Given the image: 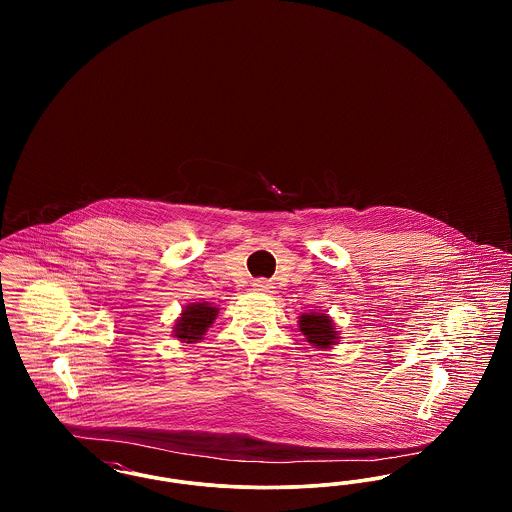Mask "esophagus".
Returning a JSON list of instances; mask_svg holds the SVG:
<instances>
[{"instance_id":"1","label":"esophagus","mask_w":512,"mask_h":512,"mask_svg":"<svg viewBox=\"0 0 512 512\" xmlns=\"http://www.w3.org/2000/svg\"><path fill=\"white\" fill-rule=\"evenodd\" d=\"M253 286H255V290H257V292L265 293L272 292V288H274L272 284H268L267 280H255V284H253Z\"/></svg>"}]
</instances>
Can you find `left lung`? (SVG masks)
I'll return each mask as SVG.
<instances>
[{"label": "left lung", "mask_w": 512, "mask_h": 512, "mask_svg": "<svg viewBox=\"0 0 512 512\" xmlns=\"http://www.w3.org/2000/svg\"><path fill=\"white\" fill-rule=\"evenodd\" d=\"M299 330L305 340L320 349H330L340 340L334 320L324 313H303L299 317Z\"/></svg>", "instance_id": "1"}]
</instances>
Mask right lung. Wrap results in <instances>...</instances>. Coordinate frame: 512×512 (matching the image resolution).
Here are the masks:
<instances>
[{
    "label": "right lung",
    "instance_id": "add662e5",
    "mask_svg": "<svg viewBox=\"0 0 512 512\" xmlns=\"http://www.w3.org/2000/svg\"><path fill=\"white\" fill-rule=\"evenodd\" d=\"M219 315V309L213 307L211 303L203 301V303H190L184 307V311L180 313V317L174 324V338L186 343H195V341L203 340V336L207 334V330L211 328V324L215 322V318Z\"/></svg>",
    "mask_w": 512,
    "mask_h": 512
}]
</instances>
